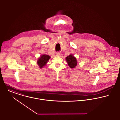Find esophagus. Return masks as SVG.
I'll list each match as a JSON object with an SVG mask.
<instances>
[{
	"label": "esophagus",
	"mask_w": 120,
	"mask_h": 120,
	"mask_svg": "<svg viewBox=\"0 0 120 120\" xmlns=\"http://www.w3.org/2000/svg\"><path fill=\"white\" fill-rule=\"evenodd\" d=\"M56 55H57V56H58L60 55V53L59 52H56Z\"/></svg>",
	"instance_id": "obj_1"
}]
</instances>
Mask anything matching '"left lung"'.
I'll return each mask as SVG.
<instances>
[{
  "mask_svg": "<svg viewBox=\"0 0 120 120\" xmlns=\"http://www.w3.org/2000/svg\"><path fill=\"white\" fill-rule=\"evenodd\" d=\"M66 62L71 68H74L77 64V61L76 58L72 54L69 55L66 57Z\"/></svg>",
  "mask_w": 120,
  "mask_h": 120,
  "instance_id": "8db88e82",
  "label": "left lung"
}]
</instances>
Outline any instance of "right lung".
I'll return each mask as SVG.
<instances>
[{"label": "right lung", "instance_id": "obj_1", "mask_svg": "<svg viewBox=\"0 0 120 120\" xmlns=\"http://www.w3.org/2000/svg\"><path fill=\"white\" fill-rule=\"evenodd\" d=\"M50 56L47 55H42L38 59L37 61V64L40 68H42L46 64Z\"/></svg>", "mask_w": 120, "mask_h": 120}]
</instances>
